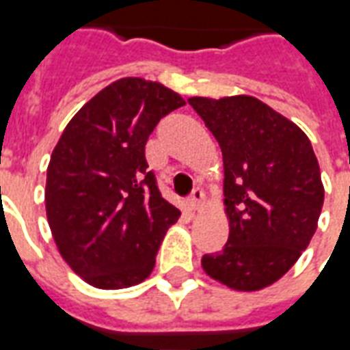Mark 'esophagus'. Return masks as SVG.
Returning <instances> with one entry per match:
<instances>
[{
  "label": "esophagus",
  "mask_w": 350,
  "mask_h": 350,
  "mask_svg": "<svg viewBox=\"0 0 350 350\" xmlns=\"http://www.w3.org/2000/svg\"><path fill=\"white\" fill-rule=\"evenodd\" d=\"M204 204V191L202 189H195L193 191V195H191L189 202H187V210L191 213H197L200 208Z\"/></svg>",
  "instance_id": "obj_1"
}]
</instances>
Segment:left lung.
<instances>
[{"label": "left lung", "instance_id": "obj_1", "mask_svg": "<svg viewBox=\"0 0 350 350\" xmlns=\"http://www.w3.org/2000/svg\"><path fill=\"white\" fill-rule=\"evenodd\" d=\"M219 142L225 168V247L202 270L232 291L273 285L308 247L324 202L321 168L308 135L251 95L191 97Z\"/></svg>", "mask_w": 350, "mask_h": 350}]
</instances>
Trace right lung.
Segmentation results:
<instances>
[{
    "label": "right lung",
    "mask_w": 350,
    "mask_h": 350,
    "mask_svg": "<svg viewBox=\"0 0 350 350\" xmlns=\"http://www.w3.org/2000/svg\"><path fill=\"white\" fill-rule=\"evenodd\" d=\"M185 105L159 82L127 77L80 108L46 168L44 206L59 255L88 285L142 283L180 210L161 197L144 148L163 116Z\"/></svg>",
    "instance_id": "right-lung-1"
}]
</instances>
